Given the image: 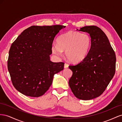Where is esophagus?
I'll list each match as a JSON object with an SVG mask.
<instances>
[{
	"instance_id": "obj_1",
	"label": "esophagus",
	"mask_w": 122,
	"mask_h": 122,
	"mask_svg": "<svg viewBox=\"0 0 122 122\" xmlns=\"http://www.w3.org/2000/svg\"><path fill=\"white\" fill-rule=\"evenodd\" d=\"M64 68H65L68 67V64L67 63H64Z\"/></svg>"
}]
</instances>
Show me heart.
Masks as SVG:
<instances>
[{
	"label": "heart",
	"mask_w": 122,
	"mask_h": 122,
	"mask_svg": "<svg viewBox=\"0 0 122 122\" xmlns=\"http://www.w3.org/2000/svg\"><path fill=\"white\" fill-rule=\"evenodd\" d=\"M57 44L51 47L53 53L61 56L62 51H65L66 57L72 62H79L87 55L91 46V37L86 33L69 31L59 36Z\"/></svg>",
	"instance_id": "b5f03b06"
}]
</instances>
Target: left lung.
<instances>
[{
	"label": "left lung",
	"instance_id": "8db88e82",
	"mask_svg": "<svg viewBox=\"0 0 122 122\" xmlns=\"http://www.w3.org/2000/svg\"><path fill=\"white\" fill-rule=\"evenodd\" d=\"M80 30L90 34L91 46L82 61L69 66L72 75L68 83L76 98L89 100L101 95L113 78L116 57L107 37L99 27L86 26Z\"/></svg>",
	"mask_w": 122,
	"mask_h": 122
}]
</instances>
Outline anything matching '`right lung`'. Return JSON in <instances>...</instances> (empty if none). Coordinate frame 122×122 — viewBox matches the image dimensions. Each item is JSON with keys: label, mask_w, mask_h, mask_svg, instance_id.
<instances>
[{"label": "right lung", "mask_w": 122, "mask_h": 122, "mask_svg": "<svg viewBox=\"0 0 122 122\" xmlns=\"http://www.w3.org/2000/svg\"><path fill=\"white\" fill-rule=\"evenodd\" d=\"M65 26L33 25L21 33L9 51L8 68L12 84L26 96L43 95L53 82L55 74L64 68L63 62H53L52 44Z\"/></svg>", "instance_id": "obj_1"}]
</instances>
